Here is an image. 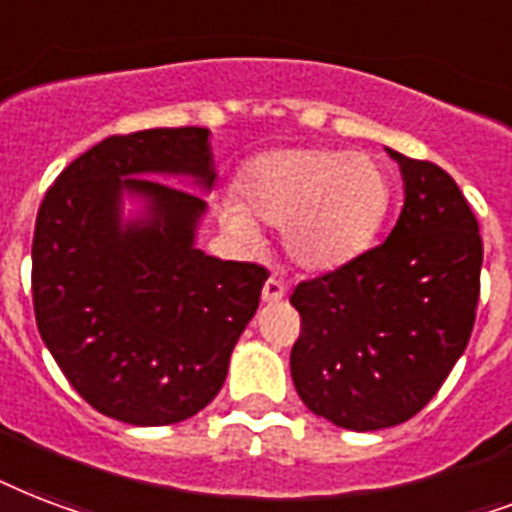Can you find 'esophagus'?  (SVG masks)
I'll return each instance as SVG.
<instances>
[{
  "instance_id": "34e87169",
  "label": "esophagus",
  "mask_w": 512,
  "mask_h": 512,
  "mask_svg": "<svg viewBox=\"0 0 512 512\" xmlns=\"http://www.w3.org/2000/svg\"><path fill=\"white\" fill-rule=\"evenodd\" d=\"M284 295H287V287L271 276L263 287V303H279V300H284Z\"/></svg>"
}]
</instances>
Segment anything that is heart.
<instances>
[{"label":"heart","mask_w":512,"mask_h":512,"mask_svg":"<svg viewBox=\"0 0 512 512\" xmlns=\"http://www.w3.org/2000/svg\"><path fill=\"white\" fill-rule=\"evenodd\" d=\"M239 201L220 206V222L241 249L263 247L265 228H282L284 257L298 271L330 273L373 244L389 209L384 166L360 152L287 147L257 155L239 179Z\"/></svg>","instance_id":"obj_1"}]
</instances>
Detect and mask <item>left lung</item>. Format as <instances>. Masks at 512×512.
<instances>
[{"label": "left lung", "mask_w": 512, "mask_h": 512, "mask_svg": "<svg viewBox=\"0 0 512 512\" xmlns=\"http://www.w3.org/2000/svg\"><path fill=\"white\" fill-rule=\"evenodd\" d=\"M403 212L384 244L300 282L292 384L311 413L351 432L395 427L424 408L462 357L481 295L478 220L446 171L389 150Z\"/></svg>", "instance_id": "left-lung-1"}]
</instances>
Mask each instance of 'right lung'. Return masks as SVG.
I'll return each instance as SVG.
<instances>
[{
	"instance_id": "right-lung-1",
	"label": "right lung",
	"mask_w": 512,
	"mask_h": 512,
	"mask_svg": "<svg viewBox=\"0 0 512 512\" xmlns=\"http://www.w3.org/2000/svg\"><path fill=\"white\" fill-rule=\"evenodd\" d=\"M209 128L109 136L39 206L31 292L42 341L85 403L134 427L177 424L225 384L268 273L195 247L217 182ZM126 200L140 204L126 218Z\"/></svg>"
}]
</instances>
